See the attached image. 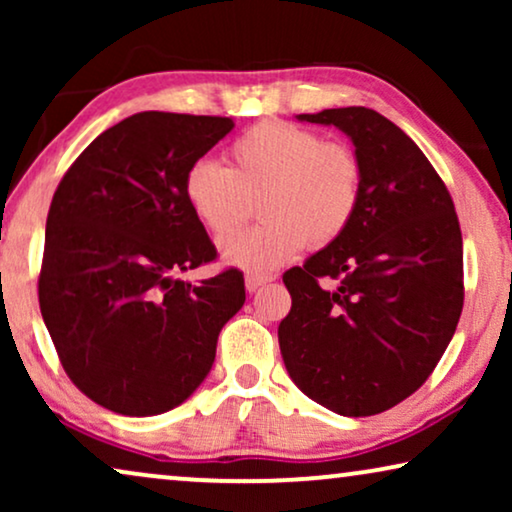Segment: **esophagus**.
<instances>
[{
    "instance_id": "34e87169",
    "label": "esophagus",
    "mask_w": 512,
    "mask_h": 512,
    "mask_svg": "<svg viewBox=\"0 0 512 512\" xmlns=\"http://www.w3.org/2000/svg\"><path fill=\"white\" fill-rule=\"evenodd\" d=\"M268 282H270L268 277H258V275H247V277H244V286H247L249 293H256L263 284H268Z\"/></svg>"
}]
</instances>
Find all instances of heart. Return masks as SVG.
I'll return each instance as SVG.
<instances>
[{
	"mask_svg": "<svg viewBox=\"0 0 512 512\" xmlns=\"http://www.w3.org/2000/svg\"><path fill=\"white\" fill-rule=\"evenodd\" d=\"M363 195V167L352 146L317 132L263 121L228 149V170L200 158L184 174V198L214 237L232 232L261 197L264 223L219 242L230 268L268 275L307 247H326L352 226Z\"/></svg>",
	"mask_w": 512,
	"mask_h": 512,
	"instance_id": "b5f03b06",
	"label": "heart"
}]
</instances>
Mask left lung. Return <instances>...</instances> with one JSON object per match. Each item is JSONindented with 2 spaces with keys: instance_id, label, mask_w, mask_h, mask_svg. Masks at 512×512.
I'll return each mask as SVG.
<instances>
[{
  "instance_id": "8db88e82",
  "label": "left lung",
  "mask_w": 512,
  "mask_h": 512,
  "mask_svg": "<svg viewBox=\"0 0 512 512\" xmlns=\"http://www.w3.org/2000/svg\"><path fill=\"white\" fill-rule=\"evenodd\" d=\"M345 132L363 167L359 212L291 268L279 349L296 387L345 417L394 408L436 368L464 307V244L450 193L419 146L366 107L300 114ZM335 278L338 287H321Z\"/></svg>"
}]
</instances>
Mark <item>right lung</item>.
I'll return each instance as SVG.
<instances>
[{
    "mask_svg": "<svg viewBox=\"0 0 512 512\" xmlns=\"http://www.w3.org/2000/svg\"><path fill=\"white\" fill-rule=\"evenodd\" d=\"M233 128L221 116H128L76 158L53 195L41 317L69 380L118 415L184 403L242 310V272L174 277L216 256L186 205L184 174Z\"/></svg>",
    "mask_w": 512,
    "mask_h": 512,
    "instance_id": "1",
    "label": "right lung"
}]
</instances>
